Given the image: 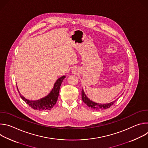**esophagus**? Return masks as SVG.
I'll use <instances>...</instances> for the list:
<instances>
[{"instance_id":"1","label":"esophagus","mask_w":148,"mask_h":148,"mask_svg":"<svg viewBox=\"0 0 148 148\" xmlns=\"http://www.w3.org/2000/svg\"><path fill=\"white\" fill-rule=\"evenodd\" d=\"M73 72H74V73H75V70H73Z\"/></svg>"}]
</instances>
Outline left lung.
Returning <instances> with one entry per match:
<instances>
[{"instance_id": "8db88e82", "label": "left lung", "mask_w": 148, "mask_h": 148, "mask_svg": "<svg viewBox=\"0 0 148 148\" xmlns=\"http://www.w3.org/2000/svg\"><path fill=\"white\" fill-rule=\"evenodd\" d=\"M81 97H82V99L83 102L86 104H87L88 107H90L92 110H96V111L103 110H107V109L109 108L117 100V99L115 100L110 103H99L91 101V99H90L87 97V96L86 95L85 92H84L83 88L82 89V91H81Z\"/></svg>"}]
</instances>
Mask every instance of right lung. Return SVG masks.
I'll return each instance as SVG.
<instances>
[{"label":"right lung","instance_id":"1","mask_svg":"<svg viewBox=\"0 0 148 148\" xmlns=\"http://www.w3.org/2000/svg\"><path fill=\"white\" fill-rule=\"evenodd\" d=\"M65 78L66 76L63 75L58 78L54 83V87L50 92L47 96L37 100H30L26 99L20 93L17 87V88L20 97L33 109L38 111H48L53 108L56 103L59 95L60 86L63 79Z\"/></svg>","mask_w":148,"mask_h":148}]
</instances>
